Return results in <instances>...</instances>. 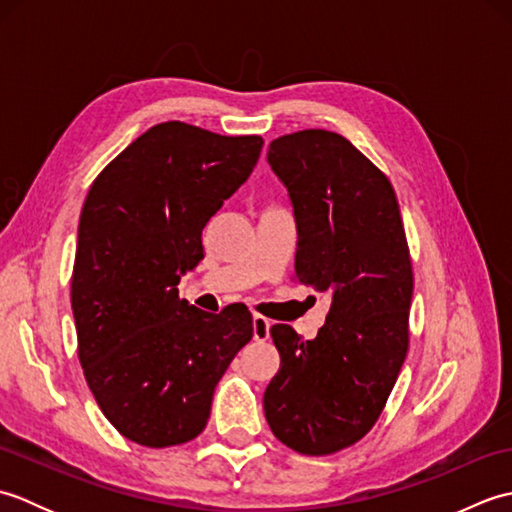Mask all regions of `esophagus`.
I'll use <instances>...</instances> for the list:
<instances>
[{
  "label": "esophagus",
  "mask_w": 512,
  "mask_h": 512,
  "mask_svg": "<svg viewBox=\"0 0 512 512\" xmlns=\"http://www.w3.org/2000/svg\"><path fill=\"white\" fill-rule=\"evenodd\" d=\"M268 336H270V319L262 317V314H255L253 317V339L266 341Z\"/></svg>",
  "instance_id": "1"
}]
</instances>
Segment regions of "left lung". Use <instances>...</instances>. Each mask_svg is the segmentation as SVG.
<instances>
[{
  "label": "left lung",
  "instance_id": "obj_1",
  "mask_svg": "<svg viewBox=\"0 0 512 512\" xmlns=\"http://www.w3.org/2000/svg\"><path fill=\"white\" fill-rule=\"evenodd\" d=\"M299 242L295 279L332 295L317 339L270 328L281 365L264 394L279 442L332 455L374 427L409 350L413 270L394 187L350 140L325 129L275 138Z\"/></svg>",
  "mask_w": 512,
  "mask_h": 512
}]
</instances>
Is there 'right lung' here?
I'll return each instance as SVG.
<instances>
[{
    "instance_id": "add662e5",
    "label": "right lung",
    "mask_w": 512,
    "mask_h": 512,
    "mask_svg": "<svg viewBox=\"0 0 512 512\" xmlns=\"http://www.w3.org/2000/svg\"><path fill=\"white\" fill-rule=\"evenodd\" d=\"M262 147V136L160 123L96 176L83 202L70 290L79 361L105 418L143 447L198 438L215 385L253 339L242 303L211 314L176 286Z\"/></svg>"
}]
</instances>
